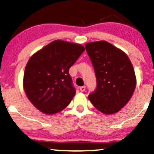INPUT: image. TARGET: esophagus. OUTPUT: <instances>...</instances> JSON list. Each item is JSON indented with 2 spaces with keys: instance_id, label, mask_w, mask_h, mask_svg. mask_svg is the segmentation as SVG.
Masks as SVG:
<instances>
[{
  "instance_id": "34e87169",
  "label": "esophagus",
  "mask_w": 154,
  "mask_h": 154,
  "mask_svg": "<svg viewBox=\"0 0 154 154\" xmlns=\"http://www.w3.org/2000/svg\"><path fill=\"white\" fill-rule=\"evenodd\" d=\"M80 91H81V92H83L85 91V86H81L80 87Z\"/></svg>"
}]
</instances>
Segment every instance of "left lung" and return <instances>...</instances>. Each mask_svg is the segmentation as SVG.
I'll return each mask as SVG.
<instances>
[{
  "label": "left lung",
  "mask_w": 154,
  "mask_h": 154,
  "mask_svg": "<svg viewBox=\"0 0 154 154\" xmlns=\"http://www.w3.org/2000/svg\"><path fill=\"white\" fill-rule=\"evenodd\" d=\"M96 76L97 87L88 95L95 108L106 115L120 110L134 91L136 76L129 57L106 41L85 46Z\"/></svg>",
  "instance_id": "1"
}]
</instances>
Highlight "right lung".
I'll use <instances>...</instances> for the list:
<instances>
[{"instance_id": "1", "label": "right lung", "mask_w": 154, "mask_h": 154, "mask_svg": "<svg viewBox=\"0 0 154 154\" xmlns=\"http://www.w3.org/2000/svg\"><path fill=\"white\" fill-rule=\"evenodd\" d=\"M84 51L81 45L56 40L29 59L23 86L28 99L38 109L52 115L69 105L75 94L69 70Z\"/></svg>"}]
</instances>
